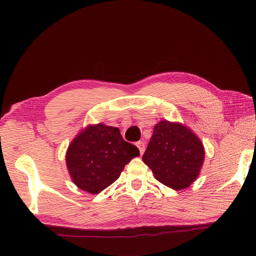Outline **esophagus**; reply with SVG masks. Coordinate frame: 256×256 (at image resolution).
Wrapping results in <instances>:
<instances>
[{
    "label": "esophagus",
    "mask_w": 256,
    "mask_h": 256,
    "mask_svg": "<svg viewBox=\"0 0 256 256\" xmlns=\"http://www.w3.org/2000/svg\"><path fill=\"white\" fill-rule=\"evenodd\" d=\"M136 146H138V150H140V155H143V153L145 152V143L142 142V140H140V142L136 143Z\"/></svg>",
    "instance_id": "1"
}]
</instances>
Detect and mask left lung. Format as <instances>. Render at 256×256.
<instances>
[{"mask_svg": "<svg viewBox=\"0 0 256 256\" xmlns=\"http://www.w3.org/2000/svg\"><path fill=\"white\" fill-rule=\"evenodd\" d=\"M204 148L197 135L180 123H157L143 162L165 186L182 190L198 178Z\"/></svg>", "mask_w": 256, "mask_h": 256, "instance_id": "obj_1", "label": "left lung"}]
</instances>
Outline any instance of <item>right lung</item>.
Returning a JSON list of instances; mask_svg holds the SVG:
<instances>
[{"label": "right lung", "instance_id": "add662e5", "mask_svg": "<svg viewBox=\"0 0 256 256\" xmlns=\"http://www.w3.org/2000/svg\"><path fill=\"white\" fill-rule=\"evenodd\" d=\"M136 146L124 140L118 128L89 125L70 143L67 168L74 184L92 194L101 192L121 175L134 157Z\"/></svg>", "mask_w": 256, "mask_h": 256}]
</instances>
